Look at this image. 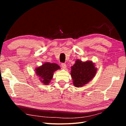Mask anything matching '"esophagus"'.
<instances>
[{"instance_id": "esophagus-1", "label": "esophagus", "mask_w": 126, "mask_h": 126, "mask_svg": "<svg viewBox=\"0 0 126 126\" xmlns=\"http://www.w3.org/2000/svg\"><path fill=\"white\" fill-rule=\"evenodd\" d=\"M61 65H62V68L63 69H66V64H65V63H62L61 64Z\"/></svg>"}]
</instances>
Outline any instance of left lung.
Returning <instances> with one entry per match:
<instances>
[{"label": "left lung", "mask_w": 126, "mask_h": 126, "mask_svg": "<svg viewBox=\"0 0 126 126\" xmlns=\"http://www.w3.org/2000/svg\"><path fill=\"white\" fill-rule=\"evenodd\" d=\"M70 75L73 84L76 87H82L87 84L95 77L97 69L92 61L82 62L77 60L71 67Z\"/></svg>", "instance_id": "8db88e82"}]
</instances>
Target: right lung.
Returning a JSON list of instances; mask_svg holds the SVG:
<instances>
[{
  "instance_id": "add662e5",
  "label": "right lung",
  "mask_w": 126,
  "mask_h": 126,
  "mask_svg": "<svg viewBox=\"0 0 126 126\" xmlns=\"http://www.w3.org/2000/svg\"><path fill=\"white\" fill-rule=\"evenodd\" d=\"M60 68L57 64L45 62L42 65L36 68L35 73L43 84L49 85L53 77V73Z\"/></svg>"
}]
</instances>
